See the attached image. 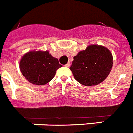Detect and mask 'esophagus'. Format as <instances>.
Wrapping results in <instances>:
<instances>
[{"label": "esophagus", "mask_w": 133, "mask_h": 133, "mask_svg": "<svg viewBox=\"0 0 133 133\" xmlns=\"http://www.w3.org/2000/svg\"><path fill=\"white\" fill-rule=\"evenodd\" d=\"M70 64H70V62H68V63L66 64H65V65H64V66H65L66 67H69Z\"/></svg>", "instance_id": "esophagus-1"}]
</instances>
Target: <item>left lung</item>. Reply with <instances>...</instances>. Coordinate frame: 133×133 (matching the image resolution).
<instances>
[{"mask_svg":"<svg viewBox=\"0 0 133 133\" xmlns=\"http://www.w3.org/2000/svg\"><path fill=\"white\" fill-rule=\"evenodd\" d=\"M112 56L109 49L91 44L73 57L70 67L76 80L86 87L102 83L112 67Z\"/></svg>","mask_w":133,"mask_h":133,"instance_id":"1","label":"left lung"}]
</instances>
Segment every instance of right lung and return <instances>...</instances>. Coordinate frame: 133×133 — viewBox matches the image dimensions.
I'll list each match as a JSON object with an SVG mask.
<instances>
[{"mask_svg": "<svg viewBox=\"0 0 133 133\" xmlns=\"http://www.w3.org/2000/svg\"><path fill=\"white\" fill-rule=\"evenodd\" d=\"M62 66L49 51L33 50L24 54L19 64L21 71L26 80L36 85H44L56 75Z\"/></svg>", "mask_w": 133, "mask_h": 133, "instance_id": "1", "label": "right lung"}]
</instances>
